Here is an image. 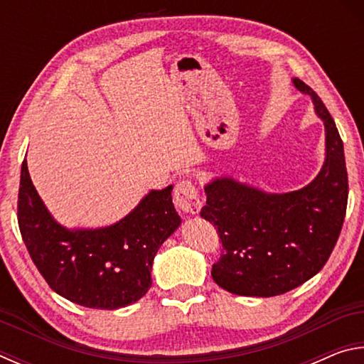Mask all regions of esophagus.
I'll use <instances>...</instances> for the list:
<instances>
[{"label":"esophagus","instance_id":"obj_1","mask_svg":"<svg viewBox=\"0 0 364 364\" xmlns=\"http://www.w3.org/2000/svg\"><path fill=\"white\" fill-rule=\"evenodd\" d=\"M173 202L178 210H181L184 213H199L202 207L196 184L191 180L178 181L173 191Z\"/></svg>","mask_w":364,"mask_h":364}]
</instances>
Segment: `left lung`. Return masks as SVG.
<instances>
[{
	"label": "left lung",
	"mask_w": 364,
	"mask_h": 364,
	"mask_svg": "<svg viewBox=\"0 0 364 364\" xmlns=\"http://www.w3.org/2000/svg\"><path fill=\"white\" fill-rule=\"evenodd\" d=\"M294 85L311 96L326 127V162L315 180L287 194H267L230 178L205 186L200 217L217 226L223 247L212 278L231 294L292 291L321 271L341 236L348 200L342 138L321 97L299 78Z\"/></svg>",
	"instance_id": "obj_1"
}]
</instances>
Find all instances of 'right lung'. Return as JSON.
Wrapping results in <instances>:
<instances>
[{"mask_svg":"<svg viewBox=\"0 0 364 364\" xmlns=\"http://www.w3.org/2000/svg\"><path fill=\"white\" fill-rule=\"evenodd\" d=\"M171 189L151 191L112 226L69 231L48 213L23 160L17 221L35 267L54 292L86 308L117 310L149 291L154 257L180 226Z\"/></svg>","mask_w":364,"mask_h":364,"instance_id":"1","label":"right lung"}]
</instances>
